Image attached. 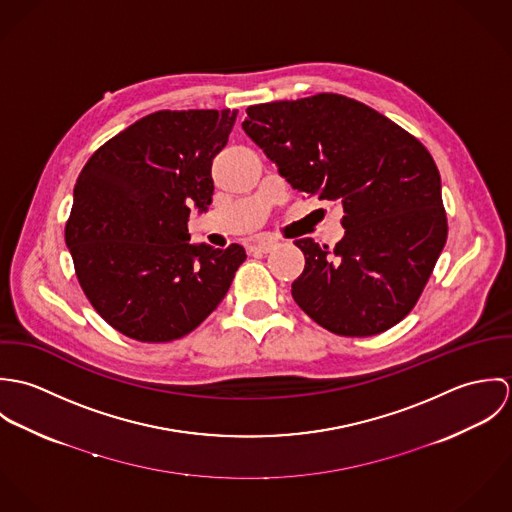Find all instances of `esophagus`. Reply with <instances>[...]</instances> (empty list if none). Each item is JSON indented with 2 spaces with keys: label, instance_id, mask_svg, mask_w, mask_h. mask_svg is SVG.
Returning a JSON list of instances; mask_svg holds the SVG:
<instances>
[{
  "label": "esophagus",
  "instance_id": "esophagus-1",
  "mask_svg": "<svg viewBox=\"0 0 512 512\" xmlns=\"http://www.w3.org/2000/svg\"><path fill=\"white\" fill-rule=\"evenodd\" d=\"M278 246V240H274V238H264V240H256V242H252L248 248L252 250V252H270L272 248H276Z\"/></svg>",
  "mask_w": 512,
  "mask_h": 512
}]
</instances>
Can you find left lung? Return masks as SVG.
I'll use <instances>...</instances> for the list:
<instances>
[{
    "instance_id": "obj_1",
    "label": "left lung",
    "mask_w": 512,
    "mask_h": 512,
    "mask_svg": "<svg viewBox=\"0 0 512 512\" xmlns=\"http://www.w3.org/2000/svg\"><path fill=\"white\" fill-rule=\"evenodd\" d=\"M242 122L293 189L339 201L345 236L333 250L295 240L305 256L295 303L343 337L400 323L424 292L447 240L441 179L430 151L398 124L341 94L256 104Z\"/></svg>"
}]
</instances>
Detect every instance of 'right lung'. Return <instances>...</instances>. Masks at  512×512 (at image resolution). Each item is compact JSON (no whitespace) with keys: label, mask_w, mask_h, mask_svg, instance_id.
Here are the masks:
<instances>
[{"label":"right lung","mask_w":512,"mask_h":512,"mask_svg":"<svg viewBox=\"0 0 512 512\" xmlns=\"http://www.w3.org/2000/svg\"><path fill=\"white\" fill-rule=\"evenodd\" d=\"M236 110H159L82 167L65 240L92 307L122 335L167 343L199 327L246 260L240 244H191V209L213 203V159Z\"/></svg>","instance_id":"1"}]
</instances>
